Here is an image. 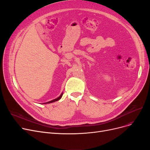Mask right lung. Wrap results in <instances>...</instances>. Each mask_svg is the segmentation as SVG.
I'll return each mask as SVG.
<instances>
[{
	"label": "right lung",
	"instance_id": "add662e5",
	"mask_svg": "<svg viewBox=\"0 0 150 150\" xmlns=\"http://www.w3.org/2000/svg\"><path fill=\"white\" fill-rule=\"evenodd\" d=\"M62 94H63V93H61V96H60L59 97H58L57 98L54 99V100H52V101H49V102H47V103H45V104H46V103H53V102H54V101H57L59 100L62 97ZM44 103H43V104H44Z\"/></svg>",
	"mask_w": 150,
	"mask_h": 150
}]
</instances>
